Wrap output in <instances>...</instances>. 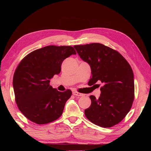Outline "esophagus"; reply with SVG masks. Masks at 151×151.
Returning a JSON list of instances; mask_svg holds the SVG:
<instances>
[{"label":"esophagus","mask_w":151,"mask_h":151,"mask_svg":"<svg viewBox=\"0 0 151 151\" xmlns=\"http://www.w3.org/2000/svg\"><path fill=\"white\" fill-rule=\"evenodd\" d=\"M73 94L75 96H78V97H82V96L84 95L82 93H78L77 91H73Z\"/></svg>","instance_id":"1"}]
</instances>
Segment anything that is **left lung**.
I'll list each match as a JSON object with an SVG mask.
<instances>
[{"label": "left lung", "instance_id": "obj_1", "mask_svg": "<svg viewBox=\"0 0 151 151\" xmlns=\"http://www.w3.org/2000/svg\"><path fill=\"white\" fill-rule=\"evenodd\" d=\"M81 58L91 67L88 84L101 82V96L91 95V104L86 109V117L101 127L114 126L126 116L134 99V73L124 58L111 48L101 43L74 46ZM97 85V84H95Z\"/></svg>", "mask_w": 151, "mask_h": 151}]
</instances>
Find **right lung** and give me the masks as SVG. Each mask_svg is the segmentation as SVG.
<instances>
[{"label":"right lung","instance_id":"add662e5","mask_svg":"<svg viewBox=\"0 0 151 151\" xmlns=\"http://www.w3.org/2000/svg\"><path fill=\"white\" fill-rule=\"evenodd\" d=\"M76 54L70 46L49 45L28 54L19 63L13 87L19 110L28 119L43 124L62 115L72 91H58L50 86V80L60 73L63 61Z\"/></svg>","mask_w":151,"mask_h":151}]
</instances>
